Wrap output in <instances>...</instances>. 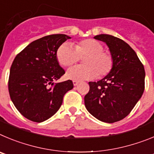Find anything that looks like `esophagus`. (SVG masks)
<instances>
[{
	"label": "esophagus",
	"mask_w": 154,
	"mask_h": 154,
	"mask_svg": "<svg viewBox=\"0 0 154 154\" xmlns=\"http://www.w3.org/2000/svg\"><path fill=\"white\" fill-rule=\"evenodd\" d=\"M73 84H74V86H77L79 84V81H77V80H73Z\"/></svg>",
	"instance_id": "obj_1"
}]
</instances>
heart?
<instances>
[{
    "instance_id": "heart-1",
    "label": "heart",
    "mask_w": 154,
    "mask_h": 154,
    "mask_svg": "<svg viewBox=\"0 0 154 154\" xmlns=\"http://www.w3.org/2000/svg\"><path fill=\"white\" fill-rule=\"evenodd\" d=\"M58 62L63 67H70L83 58L84 65L75 66L69 69L66 76L74 80L100 78L107 75L113 68V59L111 54L103 51V46L94 39L79 41L74 48L69 43H63L56 53Z\"/></svg>"
}]
</instances>
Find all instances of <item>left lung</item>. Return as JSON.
<instances>
[{
    "label": "left lung",
    "instance_id": "8db88e82",
    "mask_svg": "<svg viewBox=\"0 0 154 154\" xmlns=\"http://www.w3.org/2000/svg\"><path fill=\"white\" fill-rule=\"evenodd\" d=\"M94 38L106 43L113 65L102 80L89 82L84 103L94 117L111 124L127 117L142 97L144 67L135 51L123 40L108 34H99Z\"/></svg>",
    "mask_w": 154,
    "mask_h": 154
}]
</instances>
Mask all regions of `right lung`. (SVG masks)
I'll use <instances>...</instances> for the list:
<instances>
[{"instance_id": "right-lung-1", "label": "right lung", "mask_w": 154, "mask_h": 154, "mask_svg": "<svg viewBox=\"0 0 154 154\" xmlns=\"http://www.w3.org/2000/svg\"><path fill=\"white\" fill-rule=\"evenodd\" d=\"M70 38L66 34L41 37L28 44L12 63L10 97L17 110L31 121L41 123L55 114L64 94L74 87L70 80L54 83L65 74L57 59V51Z\"/></svg>"}]
</instances>
